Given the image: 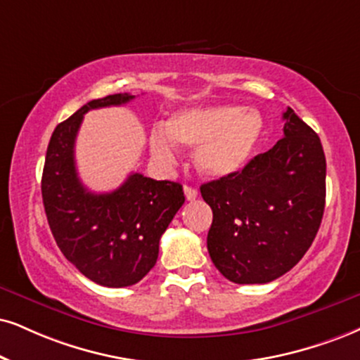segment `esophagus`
Returning a JSON list of instances; mask_svg holds the SVG:
<instances>
[{
	"mask_svg": "<svg viewBox=\"0 0 360 360\" xmlns=\"http://www.w3.org/2000/svg\"><path fill=\"white\" fill-rule=\"evenodd\" d=\"M184 192H185V197H187V200H195V198H197V195H198V190L192 187V185H185Z\"/></svg>",
	"mask_w": 360,
	"mask_h": 360,
	"instance_id": "34e87169",
	"label": "esophagus"
}]
</instances>
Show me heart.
<instances>
[{
	"instance_id": "b5f03b06",
	"label": "heart",
	"mask_w": 360,
	"mask_h": 360,
	"mask_svg": "<svg viewBox=\"0 0 360 360\" xmlns=\"http://www.w3.org/2000/svg\"><path fill=\"white\" fill-rule=\"evenodd\" d=\"M262 133V118L254 110L233 105L192 106L168 118L167 130L153 128L150 148L158 158H175L176 143L195 150L203 175L220 179L245 167Z\"/></svg>"
}]
</instances>
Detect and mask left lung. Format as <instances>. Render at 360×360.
I'll return each mask as SVG.
<instances>
[{
    "mask_svg": "<svg viewBox=\"0 0 360 360\" xmlns=\"http://www.w3.org/2000/svg\"><path fill=\"white\" fill-rule=\"evenodd\" d=\"M283 139L242 170L203 184L214 220L207 248L235 283H267L305 255L326 207V155L321 139L287 108Z\"/></svg>",
    "mask_w": 360,
    "mask_h": 360,
    "instance_id": "8db88e82",
    "label": "left lung"
}]
</instances>
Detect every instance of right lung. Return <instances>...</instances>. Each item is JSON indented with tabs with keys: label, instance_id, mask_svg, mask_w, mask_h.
<instances>
[{
	"label": "right lung",
	"instance_id": "1",
	"mask_svg": "<svg viewBox=\"0 0 360 360\" xmlns=\"http://www.w3.org/2000/svg\"><path fill=\"white\" fill-rule=\"evenodd\" d=\"M133 98L117 93L88 101L55 128L44 158L41 195L53 237L79 272L103 287L133 285L153 269L160 237L185 202L180 184L141 173L108 193H93L78 179L75 140L83 115Z\"/></svg>",
	"mask_w": 360,
	"mask_h": 360
}]
</instances>
